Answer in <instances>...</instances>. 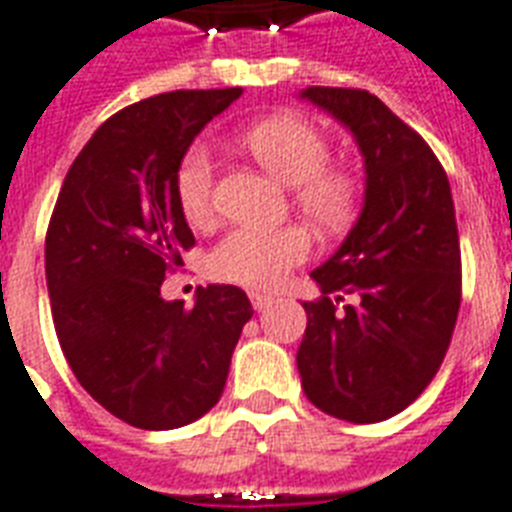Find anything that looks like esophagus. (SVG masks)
Wrapping results in <instances>:
<instances>
[{
  "instance_id": "esophagus-1",
  "label": "esophagus",
  "mask_w": 512,
  "mask_h": 512,
  "mask_svg": "<svg viewBox=\"0 0 512 512\" xmlns=\"http://www.w3.org/2000/svg\"><path fill=\"white\" fill-rule=\"evenodd\" d=\"M249 300H252V308H255V311H265V308L273 303L271 295H260V292H252Z\"/></svg>"
}]
</instances>
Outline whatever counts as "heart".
<instances>
[{
    "label": "heart",
    "instance_id": "heart-1",
    "mask_svg": "<svg viewBox=\"0 0 512 512\" xmlns=\"http://www.w3.org/2000/svg\"><path fill=\"white\" fill-rule=\"evenodd\" d=\"M241 148L263 170L292 185V204L324 231L353 223L361 204V180L345 164L329 162V140L316 124L300 116H271L241 132ZM175 193L185 220L207 225L215 217V164L201 146L185 151L177 164ZM311 255V236L303 225L276 231L236 228L209 252L207 268L220 281L249 289H276L287 273Z\"/></svg>",
    "mask_w": 512,
    "mask_h": 512
}]
</instances>
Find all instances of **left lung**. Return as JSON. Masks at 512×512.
I'll return each mask as SVG.
<instances>
[{"label":"left lung","mask_w":512,"mask_h":512,"mask_svg":"<svg viewBox=\"0 0 512 512\" xmlns=\"http://www.w3.org/2000/svg\"><path fill=\"white\" fill-rule=\"evenodd\" d=\"M303 98L353 132L364 154V209L348 239L311 273L297 369L305 396L337 420L404 412L436 377L462 300L449 177L417 132L377 95L308 87Z\"/></svg>","instance_id":"8db88e82"}]
</instances>
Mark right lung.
<instances>
[{
	"label": "right lung",
	"mask_w": 512,
	"mask_h": 512,
	"mask_svg": "<svg viewBox=\"0 0 512 512\" xmlns=\"http://www.w3.org/2000/svg\"><path fill=\"white\" fill-rule=\"evenodd\" d=\"M241 95L175 90L122 108L76 156L52 209L44 271L71 372L132 428L172 430L220 401L249 297L231 284L167 303L164 276L196 244L175 193L193 138Z\"/></svg>",
	"instance_id": "obj_1"
}]
</instances>
